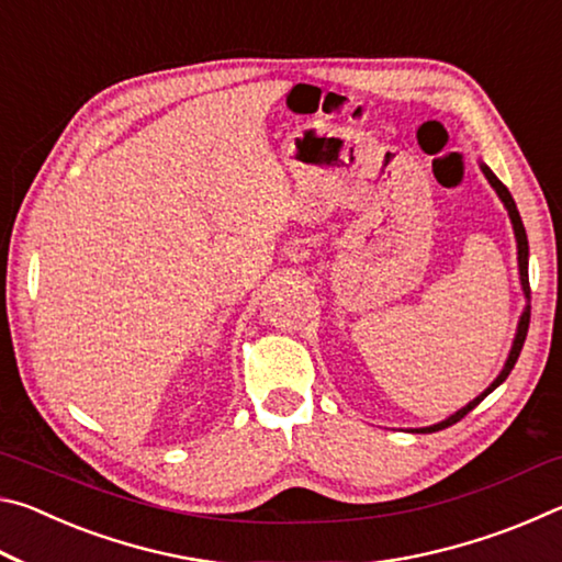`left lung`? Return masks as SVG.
Returning a JSON list of instances; mask_svg holds the SVG:
<instances>
[{"instance_id":"left-lung-1","label":"left lung","mask_w":562,"mask_h":562,"mask_svg":"<svg viewBox=\"0 0 562 562\" xmlns=\"http://www.w3.org/2000/svg\"><path fill=\"white\" fill-rule=\"evenodd\" d=\"M481 170H483V176L488 178V183L493 186V190H496L498 193V198L503 201V205H506V211H508V215H510V223H513V233H516V243H518V272H520V288H522V294H526V310H522V315H520V322H518V331H516V339H513V347H510V355H508V359H506V367L501 369V374L493 379V384L486 389V392H483L481 396H475L473 402H469L465 404L463 408H459V412L456 414H451L449 418H443V422H439V424H434V426H426V429H412V431H416V434H431V431H441V429H446V426H453L456 422H461V418L469 414V412H473L475 406H479L483 398H486L493 389L496 386H501L503 382H506L508 379V374H510V369L516 367V361H518V357H520V349H522V341H526V335H528V325H530V284H528V235H526V227H522V221H520V213H518V207H516V201H513V195L508 193V188L501 183V180L496 178V173H493V170L488 168V166H483L481 164Z\"/></svg>"}]
</instances>
